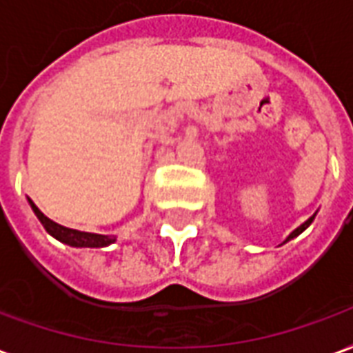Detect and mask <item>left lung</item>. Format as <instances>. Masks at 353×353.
<instances>
[{"label":"left lung","instance_id":"1","mask_svg":"<svg viewBox=\"0 0 353 353\" xmlns=\"http://www.w3.org/2000/svg\"><path fill=\"white\" fill-rule=\"evenodd\" d=\"M314 216H316V214H312V216H310V218H308L307 222H305V223H301V225H299V228H297V230H295V231H292V233H290V235H288V239H285L284 243H288V241H292V239H295V236H297V235H301V233H303V231L307 230L308 225H310V223H312Z\"/></svg>","mask_w":353,"mask_h":353}]
</instances>
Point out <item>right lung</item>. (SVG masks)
<instances>
[{
  "label": "right lung",
  "instance_id": "add662e5",
  "mask_svg": "<svg viewBox=\"0 0 353 353\" xmlns=\"http://www.w3.org/2000/svg\"><path fill=\"white\" fill-rule=\"evenodd\" d=\"M28 201L32 205V210L35 212V216L39 218V222L43 223V228L46 230V233H50V235H52L54 239H58L60 243L74 246V248H105V246H109V244L117 243V236L114 235H97V233H86V231L63 228L60 223L52 222L50 218H46L32 199H28Z\"/></svg>",
  "mask_w": 353,
  "mask_h": 353
}]
</instances>
